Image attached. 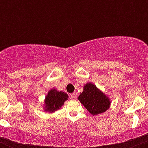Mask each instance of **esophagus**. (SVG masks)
I'll list each match as a JSON object with an SVG mask.
<instances>
[{"mask_svg":"<svg viewBox=\"0 0 148 148\" xmlns=\"http://www.w3.org/2000/svg\"><path fill=\"white\" fill-rule=\"evenodd\" d=\"M70 97H71L72 99H75L76 97H77V94H76L75 92H74V93H72V94H71V95H70Z\"/></svg>","mask_w":148,"mask_h":148,"instance_id":"obj_1","label":"esophagus"}]
</instances>
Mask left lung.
Listing matches in <instances>:
<instances>
[{"label": "left lung", "mask_w": 148, "mask_h": 148, "mask_svg": "<svg viewBox=\"0 0 148 148\" xmlns=\"http://www.w3.org/2000/svg\"><path fill=\"white\" fill-rule=\"evenodd\" d=\"M78 99L92 115L107 111L112 102L108 96L91 82L84 85L83 92L78 97Z\"/></svg>", "instance_id": "8db88e82"}]
</instances>
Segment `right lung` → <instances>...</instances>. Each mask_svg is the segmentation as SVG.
<instances>
[{
  "label": "right lung",
  "mask_w": 148,
  "mask_h": 148,
  "mask_svg": "<svg viewBox=\"0 0 148 148\" xmlns=\"http://www.w3.org/2000/svg\"><path fill=\"white\" fill-rule=\"evenodd\" d=\"M67 99H69V96L66 93L57 90L55 88L51 89L46 95L43 109L47 112H54L63 106Z\"/></svg>",
  "instance_id": "add662e5"
}]
</instances>
